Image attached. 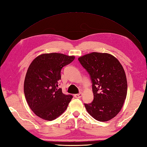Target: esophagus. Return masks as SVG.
I'll list each match as a JSON object with an SVG mask.
<instances>
[{
    "label": "esophagus",
    "mask_w": 147,
    "mask_h": 147,
    "mask_svg": "<svg viewBox=\"0 0 147 147\" xmlns=\"http://www.w3.org/2000/svg\"><path fill=\"white\" fill-rule=\"evenodd\" d=\"M82 96V93H78V94H76L74 95V97L75 98H80Z\"/></svg>",
    "instance_id": "obj_1"
}]
</instances>
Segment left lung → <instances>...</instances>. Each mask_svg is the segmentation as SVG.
Segmentation results:
<instances>
[{
  "mask_svg": "<svg viewBox=\"0 0 147 147\" xmlns=\"http://www.w3.org/2000/svg\"><path fill=\"white\" fill-rule=\"evenodd\" d=\"M90 75L92 82L93 101L85 104L95 119L105 122L119 113L126 98L127 83L122 65L108 53H92L78 58Z\"/></svg>",
  "mask_w": 147,
  "mask_h": 147,
  "instance_id": "left-lung-1",
  "label": "left lung"
}]
</instances>
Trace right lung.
Wrapping results in <instances>:
<instances>
[{"label": "right lung", "instance_id": "1", "mask_svg": "<svg viewBox=\"0 0 147 147\" xmlns=\"http://www.w3.org/2000/svg\"><path fill=\"white\" fill-rule=\"evenodd\" d=\"M74 59L60 53L44 54L31 63L25 76L24 93L30 108L38 117L53 121L67 108L73 96L63 93L58 83L62 67Z\"/></svg>", "mask_w": 147, "mask_h": 147}]
</instances>
